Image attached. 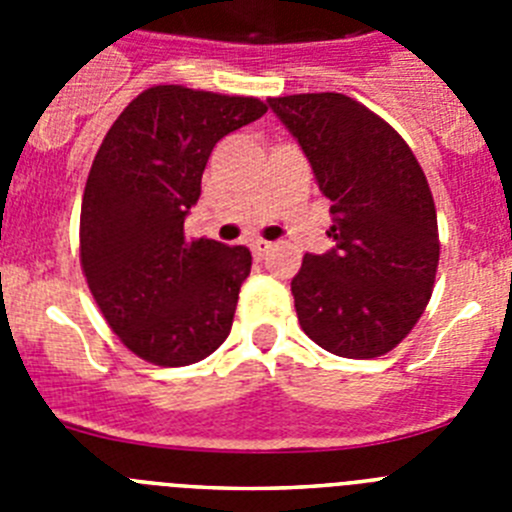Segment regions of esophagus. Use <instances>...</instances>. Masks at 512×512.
Wrapping results in <instances>:
<instances>
[{
  "label": "esophagus",
  "mask_w": 512,
  "mask_h": 512,
  "mask_svg": "<svg viewBox=\"0 0 512 512\" xmlns=\"http://www.w3.org/2000/svg\"><path fill=\"white\" fill-rule=\"evenodd\" d=\"M251 251H253V256H256V259H261L264 253L271 251V243L269 241H253Z\"/></svg>",
  "instance_id": "obj_1"
}]
</instances>
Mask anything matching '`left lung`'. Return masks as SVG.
Masks as SVG:
<instances>
[{"label": "left lung", "mask_w": 512, "mask_h": 512, "mask_svg": "<svg viewBox=\"0 0 512 512\" xmlns=\"http://www.w3.org/2000/svg\"><path fill=\"white\" fill-rule=\"evenodd\" d=\"M330 200L323 256L292 279L297 320L320 348L377 359L408 336L431 300L438 220L418 158L390 122L336 92L269 97Z\"/></svg>", "instance_id": "1"}]
</instances>
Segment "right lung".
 Here are the masks:
<instances>
[{
  "instance_id": "add662e5",
  "label": "right lung",
  "mask_w": 512,
  "mask_h": 512,
  "mask_svg": "<svg viewBox=\"0 0 512 512\" xmlns=\"http://www.w3.org/2000/svg\"><path fill=\"white\" fill-rule=\"evenodd\" d=\"M264 112L256 97L158 84L104 135L81 200V271L107 325L143 361L197 364L228 338L251 251L187 241L184 217L217 140Z\"/></svg>"
}]
</instances>
